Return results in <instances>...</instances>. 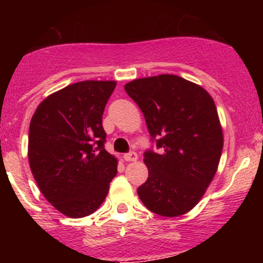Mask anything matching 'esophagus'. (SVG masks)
Segmentation results:
<instances>
[{"instance_id":"1","label":"esophagus","mask_w":263,"mask_h":263,"mask_svg":"<svg viewBox=\"0 0 263 263\" xmlns=\"http://www.w3.org/2000/svg\"><path fill=\"white\" fill-rule=\"evenodd\" d=\"M123 159L126 161H136L137 160V154L135 151H129V153L124 154Z\"/></svg>"}]
</instances>
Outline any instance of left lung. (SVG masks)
Segmentation results:
<instances>
[{
  "label": "left lung",
  "mask_w": 263,
  "mask_h": 263,
  "mask_svg": "<svg viewBox=\"0 0 263 263\" xmlns=\"http://www.w3.org/2000/svg\"><path fill=\"white\" fill-rule=\"evenodd\" d=\"M124 90L160 150L145 151L148 177L137 188L140 200L160 216L188 213L206 192L221 156L224 140L213 98L200 85L168 73L137 79Z\"/></svg>",
  "instance_id": "8db88e82"
}]
</instances>
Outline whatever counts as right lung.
<instances>
[{
    "mask_svg": "<svg viewBox=\"0 0 263 263\" xmlns=\"http://www.w3.org/2000/svg\"><path fill=\"white\" fill-rule=\"evenodd\" d=\"M116 81H80L47 97L29 127L28 158L39 190L70 217L92 214L117 174L102 124Z\"/></svg>",
    "mask_w": 263,
    "mask_h": 263,
    "instance_id": "obj_1",
    "label": "right lung"
}]
</instances>
